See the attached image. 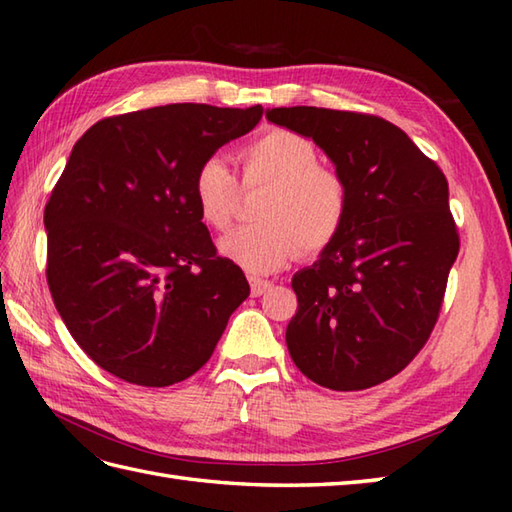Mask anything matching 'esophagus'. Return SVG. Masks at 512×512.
<instances>
[{
	"label": "esophagus",
	"instance_id": "obj_1",
	"mask_svg": "<svg viewBox=\"0 0 512 512\" xmlns=\"http://www.w3.org/2000/svg\"><path fill=\"white\" fill-rule=\"evenodd\" d=\"M248 281H250V292H253V297H262L270 288H273V281H268V279L250 277Z\"/></svg>",
	"mask_w": 512,
	"mask_h": 512
}]
</instances>
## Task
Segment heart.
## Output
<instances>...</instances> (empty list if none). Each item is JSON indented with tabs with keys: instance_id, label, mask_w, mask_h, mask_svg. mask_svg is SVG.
<instances>
[{
	"instance_id": "1",
	"label": "heart",
	"mask_w": 512,
	"mask_h": 512,
	"mask_svg": "<svg viewBox=\"0 0 512 512\" xmlns=\"http://www.w3.org/2000/svg\"><path fill=\"white\" fill-rule=\"evenodd\" d=\"M246 187H266L259 224L239 226L217 242L228 262L268 275L303 253H321L341 233L350 206L347 182L319 167L312 140L290 129H268L242 149ZM193 198L202 220L226 228L233 220L239 184L222 158H206L195 171Z\"/></svg>"
}]
</instances>
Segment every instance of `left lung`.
Listing matches in <instances>:
<instances>
[{"label":"left lung","mask_w":512,"mask_h":512,"mask_svg":"<svg viewBox=\"0 0 512 512\" xmlns=\"http://www.w3.org/2000/svg\"><path fill=\"white\" fill-rule=\"evenodd\" d=\"M266 118L310 138L350 189L341 233L292 277L288 352L321 387H374L411 363L438 321L460 250L447 178L378 116L301 105Z\"/></svg>","instance_id":"1"}]
</instances>
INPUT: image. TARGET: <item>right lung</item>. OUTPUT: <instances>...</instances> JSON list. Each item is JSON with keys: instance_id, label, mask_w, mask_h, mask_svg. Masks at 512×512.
Wrapping results in <instances>:
<instances>
[{"instance_id": "add662e5", "label": "right lung", "mask_w": 512, "mask_h": 512, "mask_svg": "<svg viewBox=\"0 0 512 512\" xmlns=\"http://www.w3.org/2000/svg\"><path fill=\"white\" fill-rule=\"evenodd\" d=\"M262 114L173 103L105 118L76 140L43 213L46 275L65 328L105 372L180 383L250 295L242 268L217 255L193 178Z\"/></svg>"}]
</instances>
